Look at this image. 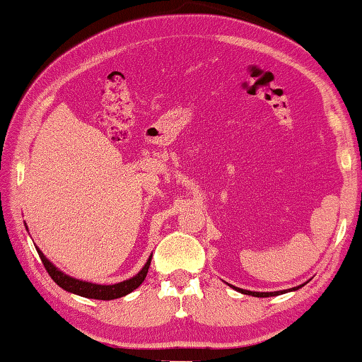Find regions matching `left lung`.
<instances>
[{
  "instance_id": "1",
  "label": "left lung",
  "mask_w": 362,
  "mask_h": 362,
  "mask_svg": "<svg viewBox=\"0 0 362 362\" xmlns=\"http://www.w3.org/2000/svg\"><path fill=\"white\" fill-rule=\"evenodd\" d=\"M308 284V282H306ZM228 286L233 290L240 291V293L243 295H250V296H256V298H267V296H277V295H284V293H288V291H295L298 288H301V286H305V284L293 286V288H288V290H279V291H250V290H243V288H238V286H233L228 284Z\"/></svg>"
}]
</instances>
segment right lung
<instances>
[{"instance_id":"1","label":"right lung","mask_w":362,"mask_h":362,"mask_svg":"<svg viewBox=\"0 0 362 362\" xmlns=\"http://www.w3.org/2000/svg\"><path fill=\"white\" fill-rule=\"evenodd\" d=\"M37 253L40 256V259H42L45 269H47V272L49 274V277L53 279L61 288H64L66 291H69V293H74L83 298H91V300H106V301L116 300V298H122L139 288L146 277L148 269H150V264H151V257H153V255L148 257V261L145 262V266L141 267V271L136 275H134L132 279H127L124 280V282H119L114 285H100V284H91V282H85V280L71 277V275L59 271V269H57L54 264L51 262L48 257L42 253V251H40V248H37Z\"/></svg>"}]
</instances>
